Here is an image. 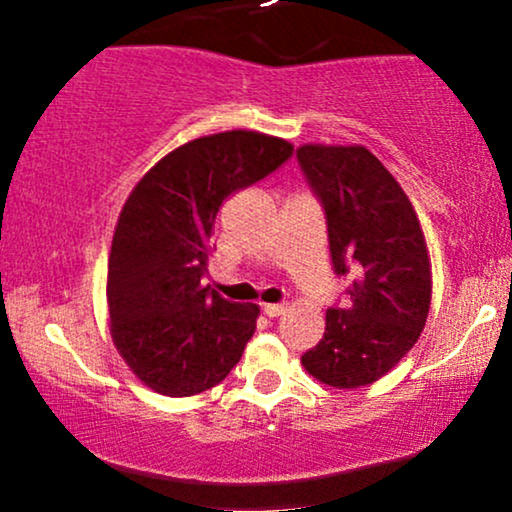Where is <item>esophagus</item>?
Returning a JSON list of instances; mask_svg holds the SVG:
<instances>
[{"label": "esophagus", "mask_w": 512, "mask_h": 512, "mask_svg": "<svg viewBox=\"0 0 512 512\" xmlns=\"http://www.w3.org/2000/svg\"><path fill=\"white\" fill-rule=\"evenodd\" d=\"M262 310L267 317H279L286 310V305L284 303H264Z\"/></svg>", "instance_id": "obj_1"}]
</instances>
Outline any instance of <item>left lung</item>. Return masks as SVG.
<instances>
[{
	"instance_id": "8db88e82",
	"label": "left lung",
	"mask_w": 512,
	"mask_h": 512,
	"mask_svg": "<svg viewBox=\"0 0 512 512\" xmlns=\"http://www.w3.org/2000/svg\"><path fill=\"white\" fill-rule=\"evenodd\" d=\"M296 158L325 211L334 274L354 279L344 305L327 308L325 334L301 361L339 390L370 385L402 361L426 325L424 231L399 182L363 146L305 144Z\"/></svg>"
}]
</instances>
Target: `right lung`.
<instances>
[{"label": "right lung", "instance_id": "right-lung-1", "mask_svg": "<svg viewBox=\"0 0 512 512\" xmlns=\"http://www.w3.org/2000/svg\"><path fill=\"white\" fill-rule=\"evenodd\" d=\"M293 146L260 132L211 134L170 151L122 207L108 260L113 342L151 390L190 397L243 356L260 308L202 284L223 199L284 166Z\"/></svg>", "mask_w": 512, "mask_h": 512}]
</instances>
